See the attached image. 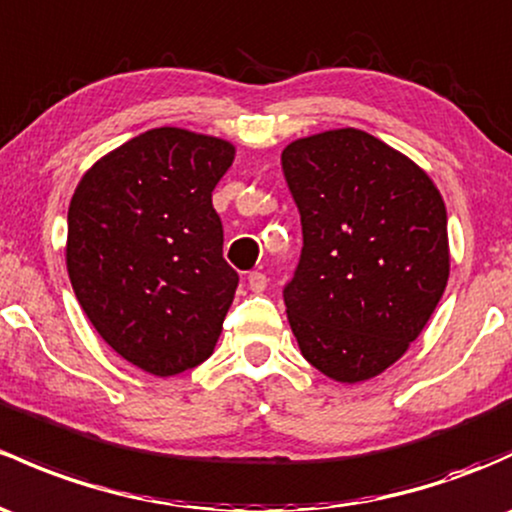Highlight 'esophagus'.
Instances as JSON below:
<instances>
[{
    "mask_svg": "<svg viewBox=\"0 0 512 512\" xmlns=\"http://www.w3.org/2000/svg\"><path fill=\"white\" fill-rule=\"evenodd\" d=\"M247 287H250V292L260 294L267 289V277L262 272H250L247 274Z\"/></svg>",
    "mask_w": 512,
    "mask_h": 512,
    "instance_id": "1",
    "label": "esophagus"
}]
</instances>
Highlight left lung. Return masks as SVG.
<instances>
[{
  "mask_svg": "<svg viewBox=\"0 0 512 512\" xmlns=\"http://www.w3.org/2000/svg\"><path fill=\"white\" fill-rule=\"evenodd\" d=\"M282 169L304 247L284 304L301 355L336 383L402 358L449 279L439 188L410 157L355 127L294 139Z\"/></svg>",
  "mask_w": 512,
  "mask_h": 512,
  "instance_id": "1",
  "label": "left lung"
}]
</instances>
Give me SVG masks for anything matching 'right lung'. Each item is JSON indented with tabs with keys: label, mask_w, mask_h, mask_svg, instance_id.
Returning <instances> with one entry per match:
<instances>
[{
	"label": "right lung",
	"mask_w": 512,
	"mask_h": 512,
	"mask_svg": "<svg viewBox=\"0 0 512 512\" xmlns=\"http://www.w3.org/2000/svg\"><path fill=\"white\" fill-rule=\"evenodd\" d=\"M228 139L157 127L95 161L68 206L66 267L102 341L169 378L213 353L238 289L213 188Z\"/></svg>",
	"instance_id": "add662e5"
}]
</instances>
